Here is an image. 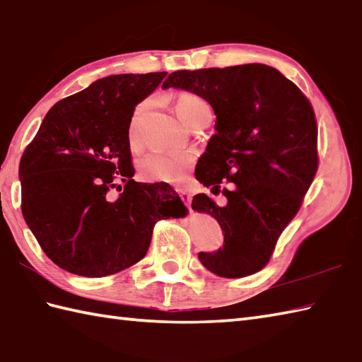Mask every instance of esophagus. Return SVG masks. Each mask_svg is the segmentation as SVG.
<instances>
[{"label":"esophagus","instance_id":"34e87169","mask_svg":"<svg viewBox=\"0 0 362 362\" xmlns=\"http://www.w3.org/2000/svg\"><path fill=\"white\" fill-rule=\"evenodd\" d=\"M178 194H180V197H181L182 203L186 204L187 208L192 211V208H190V206H192V194H190V192H189V190H186V189H181V190L178 192Z\"/></svg>","mask_w":362,"mask_h":362}]
</instances>
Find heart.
<instances>
[{
	"label": "heart",
	"instance_id": "heart-1",
	"mask_svg": "<svg viewBox=\"0 0 362 362\" xmlns=\"http://www.w3.org/2000/svg\"><path fill=\"white\" fill-rule=\"evenodd\" d=\"M145 112V106H139L132 115L129 127V146L136 150L139 146V124ZM175 112L178 119L187 124H192L202 119H211L212 109L209 103L200 95L192 92H182L175 100ZM194 162V154L184 153H150L139 162L140 175L148 181H164V182H182L186 180L189 167Z\"/></svg>",
	"mask_w": 362,
	"mask_h": 362
}]
</instances>
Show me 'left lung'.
<instances>
[{
    "mask_svg": "<svg viewBox=\"0 0 362 362\" xmlns=\"http://www.w3.org/2000/svg\"><path fill=\"white\" fill-rule=\"evenodd\" d=\"M200 95L216 114L214 134L195 176L220 192L218 206L206 194L192 208L208 212L223 231V247L198 253L212 274L242 278L259 272L279 234L298 212L317 172V124L311 103L276 69L243 64L226 69L178 70L162 88Z\"/></svg>",
    "mask_w": 362,
    "mask_h": 362,
    "instance_id": "left-lung-1",
    "label": "left lung"
}]
</instances>
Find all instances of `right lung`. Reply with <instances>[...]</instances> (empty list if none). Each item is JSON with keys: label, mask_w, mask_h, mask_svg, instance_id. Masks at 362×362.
Segmentation results:
<instances>
[{"label": "right lung", "mask_w": 362, "mask_h": 362, "mask_svg": "<svg viewBox=\"0 0 362 362\" xmlns=\"http://www.w3.org/2000/svg\"><path fill=\"white\" fill-rule=\"evenodd\" d=\"M165 76L110 75L57 101L21 156L25 222L70 274L101 278L128 269L148 252L158 220L186 216L168 184L132 180L131 117Z\"/></svg>", "instance_id": "add662e5"}]
</instances>
